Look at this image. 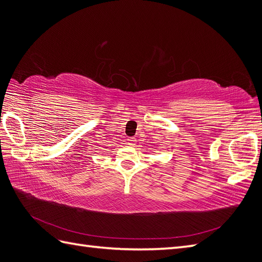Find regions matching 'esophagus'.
I'll list each match as a JSON object with an SVG mask.
<instances>
[{
  "mask_svg": "<svg viewBox=\"0 0 262 262\" xmlns=\"http://www.w3.org/2000/svg\"><path fill=\"white\" fill-rule=\"evenodd\" d=\"M126 144L127 145H129V146H134V145H135L136 144V139L135 138H127L126 139Z\"/></svg>",
  "mask_w": 262,
  "mask_h": 262,
  "instance_id": "1",
  "label": "esophagus"
}]
</instances>
